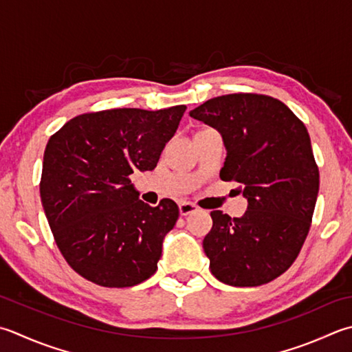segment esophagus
Listing matches in <instances>:
<instances>
[{"label": "esophagus", "instance_id": "1", "mask_svg": "<svg viewBox=\"0 0 352 352\" xmlns=\"http://www.w3.org/2000/svg\"><path fill=\"white\" fill-rule=\"evenodd\" d=\"M178 209H180V215H183V217L190 215V213L198 210L197 206L194 203H189V201H182L180 204H178Z\"/></svg>", "mask_w": 352, "mask_h": 352}]
</instances>
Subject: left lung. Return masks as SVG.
I'll list each match as a JSON object with an SVG mask.
<instances>
[{
	"label": "left lung",
	"mask_w": 352,
	"mask_h": 352,
	"mask_svg": "<svg viewBox=\"0 0 352 352\" xmlns=\"http://www.w3.org/2000/svg\"><path fill=\"white\" fill-rule=\"evenodd\" d=\"M190 117L223 135L219 177L239 183L249 201L241 218L210 213L203 241L210 272L233 287L267 284L290 268L311 226L319 168L308 131L285 103L253 93L213 98Z\"/></svg>",
	"instance_id": "1"
}]
</instances>
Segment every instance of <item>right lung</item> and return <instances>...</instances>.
I'll use <instances>...</instances> for the list:
<instances>
[{"label": "right lung", "instance_id": "add662e5", "mask_svg": "<svg viewBox=\"0 0 352 352\" xmlns=\"http://www.w3.org/2000/svg\"><path fill=\"white\" fill-rule=\"evenodd\" d=\"M184 111L177 105L87 113L50 137L41 201L58 249L82 278L123 288L155 273L178 206L166 198L151 208L139 199L129 175L157 166Z\"/></svg>", "mask_w": 352, "mask_h": 352}]
</instances>
